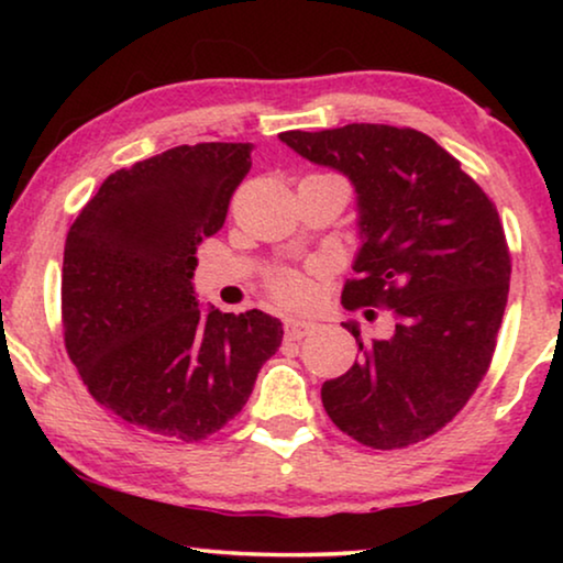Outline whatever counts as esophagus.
<instances>
[{
    "instance_id": "esophagus-1",
    "label": "esophagus",
    "mask_w": 563,
    "mask_h": 563,
    "mask_svg": "<svg viewBox=\"0 0 563 563\" xmlns=\"http://www.w3.org/2000/svg\"><path fill=\"white\" fill-rule=\"evenodd\" d=\"M310 330H312V322H307V320L289 318L287 322H284V333H287L289 341H299V338H305Z\"/></svg>"
}]
</instances>
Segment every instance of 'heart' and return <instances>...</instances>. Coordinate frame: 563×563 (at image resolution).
<instances>
[{"label":"heart","instance_id":"obj_1","mask_svg":"<svg viewBox=\"0 0 563 563\" xmlns=\"http://www.w3.org/2000/svg\"><path fill=\"white\" fill-rule=\"evenodd\" d=\"M305 179H333L349 189L345 179L338 174H310ZM268 295L284 307H305L312 299V279L302 272H276L268 276Z\"/></svg>","mask_w":563,"mask_h":563}]
</instances>
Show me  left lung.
I'll return each instance as SVG.
<instances>
[{
	"label": "left lung",
	"instance_id": "obj_1",
	"mask_svg": "<svg viewBox=\"0 0 563 563\" xmlns=\"http://www.w3.org/2000/svg\"><path fill=\"white\" fill-rule=\"evenodd\" d=\"M279 137L356 187L364 245L343 307H387L395 318L384 341H364L345 322L358 361L322 384V407L368 449L426 441L456 418L495 356L510 291V249L497 207L420 130L351 122Z\"/></svg>",
	"mask_w": 563,
	"mask_h": 563
}]
</instances>
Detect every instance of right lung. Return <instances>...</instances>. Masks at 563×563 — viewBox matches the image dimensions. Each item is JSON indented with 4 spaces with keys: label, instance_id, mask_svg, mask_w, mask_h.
I'll return each instance as SVG.
<instances>
[{
    "label": "right lung",
    "instance_id": "add662e5",
    "mask_svg": "<svg viewBox=\"0 0 563 563\" xmlns=\"http://www.w3.org/2000/svg\"><path fill=\"white\" fill-rule=\"evenodd\" d=\"M251 151L176 145L120 168L66 235L68 358L99 405L172 441H202L233 420L282 345L272 314L205 312L191 287L197 245L225 222Z\"/></svg>",
    "mask_w": 563,
    "mask_h": 563
}]
</instances>
